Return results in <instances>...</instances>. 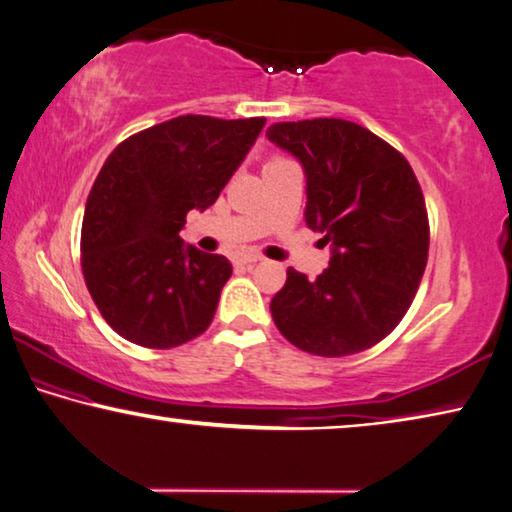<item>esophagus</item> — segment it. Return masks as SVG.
<instances>
[{"label": "esophagus", "instance_id": "obj_1", "mask_svg": "<svg viewBox=\"0 0 512 512\" xmlns=\"http://www.w3.org/2000/svg\"><path fill=\"white\" fill-rule=\"evenodd\" d=\"M259 259H262V257H257V255H239V257L234 259V262L236 264H243V266H253V264L259 262Z\"/></svg>", "mask_w": 512, "mask_h": 512}]
</instances>
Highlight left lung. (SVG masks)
Returning a JSON list of instances; mask_svg holds the SVG:
<instances>
[{
  "mask_svg": "<svg viewBox=\"0 0 512 512\" xmlns=\"http://www.w3.org/2000/svg\"><path fill=\"white\" fill-rule=\"evenodd\" d=\"M266 137L301 163L305 225L331 246L317 280L287 269L273 322L308 354L363 352L400 324L421 285L430 227L416 174L391 144L345 119L282 121Z\"/></svg>",
  "mask_w": 512,
  "mask_h": 512,
  "instance_id": "obj_1",
  "label": "left lung"
}]
</instances>
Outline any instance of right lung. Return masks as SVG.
<instances>
[{
  "label": "right lung",
  "instance_id": "1",
  "mask_svg": "<svg viewBox=\"0 0 512 512\" xmlns=\"http://www.w3.org/2000/svg\"><path fill=\"white\" fill-rule=\"evenodd\" d=\"M264 124L186 114L128 137L105 160L82 220V273L121 338L170 349L209 329L232 264L179 232L188 211L218 200Z\"/></svg>",
  "mask_w": 512,
  "mask_h": 512
}]
</instances>
